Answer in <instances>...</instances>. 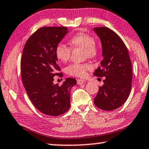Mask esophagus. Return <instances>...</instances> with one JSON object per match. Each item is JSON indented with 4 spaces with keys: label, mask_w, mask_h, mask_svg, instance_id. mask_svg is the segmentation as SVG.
<instances>
[{
    "label": "esophagus",
    "mask_w": 149,
    "mask_h": 149,
    "mask_svg": "<svg viewBox=\"0 0 149 149\" xmlns=\"http://www.w3.org/2000/svg\"><path fill=\"white\" fill-rule=\"evenodd\" d=\"M84 83H85V81L83 79H77V84L78 85H82V84H83Z\"/></svg>",
    "instance_id": "esophagus-1"
}]
</instances>
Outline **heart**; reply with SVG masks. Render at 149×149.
Returning a JSON list of instances; mask_svg holds the SVG:
<instances>
[{
    "label": "heart",
    "mask_w": 149,
    "mask_h": 149,
    "mask_svg": "<svg viewBox=\"0 0 149 149\" xmlns=\"http://www.w3.org/2000/svg\"><path fill=\"white\" fill-rule=\"evenodd\" d=\"M69 44L72 48L83 49L85 57L93 58L97 54V47L95 40L89 34L80 32L72 36L69 40ZM71 49L63 44H58L55 49V54L58 60L62 62H67L70 58ZM91 68L89 64L85 63L71 64L65 68L66 74L73 77H83L85 76L86 71Z\"/></svg>",
    "instance_id": "b5f03b06"
}]
</instances>
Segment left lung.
Instances as JSON below:
<instances>
[{
  "label": "left lung",
  "mask_w": 149,
  "mask_h": 149,
  "mask_svg": "<svg viewBox=\"0 0 149 149\" xmlns=\"http://www.w3.org/2000/svg\"><path fill=\"white\" fill-rule=\"evenodd\" d=\"M100 39L103 59L94 75L105 77L94 99L97 107L111 111L121 107L130 95L132 70L128 49L122 39L109 28L94 27Z\"/></svg>",
  "instance_id": "8db88e82"
}]
</instances>
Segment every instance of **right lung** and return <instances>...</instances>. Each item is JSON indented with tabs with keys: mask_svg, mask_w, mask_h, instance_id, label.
I'll use <instances>...</instances> for the list:
<instances>
[{
	"mask_svg": "<svg viewBox=\"0 0 149 149\" xmlns=\"http://www.w3.org/2000/svg\"><path fill=\"white\" fill-rule=\"evenodd\" d=\"M69 30L65 27H45L30 37L23 48L21 62L23 86L37 109L48 116H58L70 108V89L76 79L67 78L61 86L54 84L60 68L56 47Z\"/></svg>",
	"mask_w": 149,
	"mask_h": 149,
	"instance_id": "1",
	"label": "right lung"
}]
</instances>
